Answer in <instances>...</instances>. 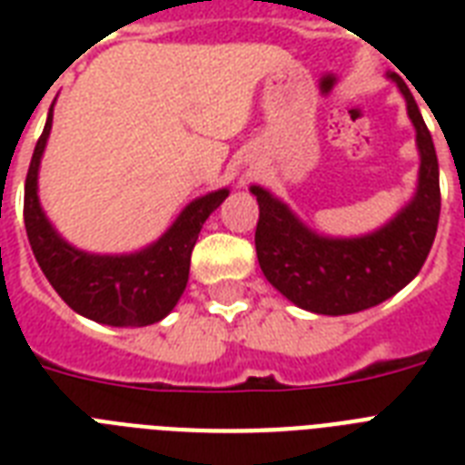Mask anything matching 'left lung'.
I'll return each mask as SVG.
<instances>
[{
	"instance_id": "obj_1",
	"label": "left lung",
	"mask_w": 465,
	"mask_h": 465,
	"mask_svg": "<svg viewBox=\"0 0 465 465\" xmlns=\"http://www.w3.org/2000/svg\"><path fill=\"white\" fill-rule=\"evenodd\" d=\"M386 76L405 98L420 156L415 193L389 222L360 236H331L311 229L282 197L251 185L261 207L255 253L262 275L311 313L347 316L381 304L415 280L434 243L441 200L432 134L408 84L398 74Z\"/></svg>"
}]
</instances>
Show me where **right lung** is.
Here are the masks:
<instances>
[{"instance_id":"obj_1","label":"right lung","mask_w":465,"mask_h":465,"mask_svg":"<svg viewBox=\"0 0 465 465\" xmlns=\"http://www.w3.org/2000/svg\"><path fill=\"white\" fill-rule=\"evenodd\" d=\"M53 130L47 113L31 168L25 175L24 222L43 275L69 309L96 323L142 328L159 323L175 309L190 275V253L212 212L229 197V188L195 197L159 239L133 253H91L72 246L47 219L38 195L40 161Z\"/></svg>"}]
</instances>
